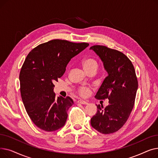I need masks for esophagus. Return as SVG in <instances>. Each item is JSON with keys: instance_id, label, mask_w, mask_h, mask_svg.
I'll return each instance as SVG.
<instances>
[{"instance_id": "esophagus-1", "label": "esophagus", "mask_w": 158, "mask_h": 158, "mask_svg": "<svg viewBox=\"0 0 158 158\" xmlns=\"http://www.w3.org/2000/svg\"><path fill=\"white\" fill-rule=\"evenodd\" d=\"M77 102L78 103H80V104H85V105H86V104H88V102L85 101H82V100H79L77 101Z\"/></svg>"}]
</instances>
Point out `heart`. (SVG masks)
<instances>
[{
	"label": "heart",
	"mask_w": 158,
	"mask_h": 158,
	"mask_svg": "<svg viewBox=\"0 0 158 158\" xmlns=\"http://www.w3.org/2000/svg\"><path fill=\"white\" fill-rule=\"evenodd\" d=\"M82 64L86 71L92 69L98 68V62L94 57H87L84 58L82 61ZM91 92V88L86 86H79L77 89V93L81 97H87Z\"/></svg>",
	"instance_id": "obj_1"
}]
</instances>
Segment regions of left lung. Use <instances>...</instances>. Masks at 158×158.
I'll return each mask as SVG.
<instances>
[{"mask_svg":"<svg viewBox=\"0 0 158 158\" xmlns=\"http://www.w3.org/2000/svg\"><path fill=\"white\" fill-rule=\"evenodd\" d=\"M89 49L100 57L108 73L95 98H108L110 103L104 109L97 105L98 110L91 118V125L102 134H111L122 128L129 117L138 86L137 77L133 64L122 52L98 45Z\"/></svg>","mask_w":158,"mask_h":158,"instance_id":"left-lung-1","label":"left lung"}]
</instances>
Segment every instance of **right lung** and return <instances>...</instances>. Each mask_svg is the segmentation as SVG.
<instances>
[{
  "mask_svg": "<svg viewBox=\"0 0 158 158\" xmlns=\"http://www.w3.org/2000/svg\"><path fill=\"white\" fill-rule=\"evenodd\" d=\"M88 45L56 39L38 45L27 56L19 76L20 94L29 117L40 129L51 132L64 126L73 101L70 97L56 98L54 83L72 58Z\"/></svg>",
  "mask_w": 158,
  "mask_h": 158,
  "instance_id": "right-lung-1",
  "label": "right lung"
}]
</instances>
